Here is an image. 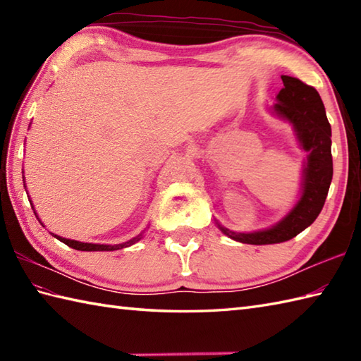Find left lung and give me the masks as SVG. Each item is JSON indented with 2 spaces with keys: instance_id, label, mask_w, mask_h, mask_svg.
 I'll return each instance as SVG.
<instances>
[{
  "instance_id": "8db88e82",
  "label": "left lung",
  "mask_w": 361,
  "mask_h": 361,
  "mask_svg": "<svg viewBox=\"0 0 361 361\" xmlns=\"http://www.w3.org/2000/svg\"><path fill=\"white\" fill-rule=\"evenodd\" d=\"M281 79L283 88L279 91L278 102L273 109L293 126L302 149L309 152L304 169L302 194L286 219L265 231L243 234L229 231L219 225L221 233L242 243L268 245L293 239L319 216L331 188L334 175L332 130L326 116L324 104L318 91L302 80L290 75H282Z\"/></svg>"
}]
</instances>
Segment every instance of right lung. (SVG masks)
Instances as JSON below:
<instances>
[{
  "label": "right lung",
  "mask_w": 361,
  "mask_h": 361,
  "mask_svg": "<svg viewBox=\"0 0 361 361\" xmlns=\"http://www.w3.org/2000/svg\"><path fill=\"white\" fill-rule=\"evenodd\" d=\"M57 237L60 242H63L68 247H71L74 250H79V251H113V250H121V248H127L130 245L136 243L137 240L141 239L142 234L133 237L132 240H128L126 243H119V245H97V243H83V242H78V240H70V239H63V237L60 235H54Z\"/></svg>",
  "instance_id": "obj_1"
}]
</instances>
